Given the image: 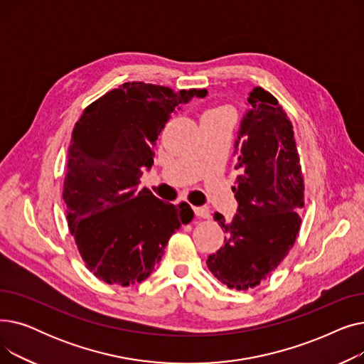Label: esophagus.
<instances>
[{
  "instance_id": "obj_1",
  "label": "esophagus",
  "mask_w": 364,
  "mask_h": 364,
  "mask_svg": "<svg viewBox=\"0 0 364 364\" xmlns=\"http://www.w3.org/2000/svg\"><path fill=\"white\" fill-rule=\"evenodd\" d=\"M195 215L198 218H208L209 217V209L206 206H193Z\"/></svg>"
}]
</instances>
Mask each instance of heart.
Returning a JSON list of instances; mask_svg holds the SVG:
<instances>
[{"label":"heart","mask_w":364,"mask_h":364,"mask_svg":"<svg viewBox=\"0 0 364 364\" xmlns=\"http://www.w3.org/2000/svg\"><path fill=\"white\" fill-rule=\"evenodd\" d=\"M205 113H232V112L228 110L227 107H224V106H218V107H214V109L208 110V112H205Z\"/></svg>","instance_id":"b5f03b06"}]
</instances>
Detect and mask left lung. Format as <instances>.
Instances as JSON below:
<instances>
[{
	"label": "left lung",
	"mask_w": 364,
	"mask_h": 364,
	"mask_svg": "<svg viewBox=\"0 0 364 364\" xmlns=\"http://www.w3.org/2000/svg\"><path fill=\"white\" fill-rule=\"evenodd\" d=\"M236 140L239 176L232 187L237 214L225 224L224 246L206 265L230 289L246 291L270 277L296 240L304 178L288 114L269 91L255 87Z\"/></svg>",
	"instance_id": "1"
}]
</instances>
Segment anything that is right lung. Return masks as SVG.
I'll use <instances>...</instances> for the list:
<instances>
[{
	"instance_id": "right-lung-1",
	"label": "right lung",
	"mask_w": 364,
	"mask_h": 364,
	"mask_svg": "<svg viewBox=\"0 0 364 364\" xmlns=\"http://www.w3.org/2000/svg\"><path fill=\"white\" fill-rule=\"evenodd\" d=\"M205 94L125 82L87 106L75 124L63 200L70 235L97 279L121 286L143 282L172 233L192 221L187 203H165L139 184L172 112Z\"/></svg>"
}]
</instances>
